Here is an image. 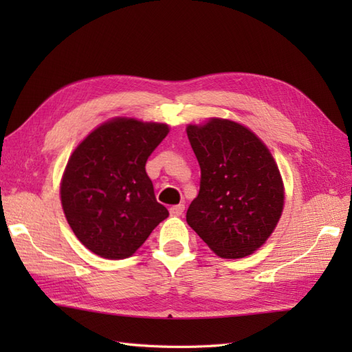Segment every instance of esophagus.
Listing matches in <instances>:
<instances>
[{
	"instance_id": "34e87169",
	"label": "esophagus",
	"mask_w": 352,
	"mask_h": 352,
	"mask_svg": "<svg viewBox=\"0 0 352 352\" xmlns=\"http://www.w3.org/2000/svg\"><path fill=\"white\" fill-rule=\"evenodd\" d=\"M184 212V204H178V206H172L169 208L170 216H182Z\"/></svg>"
}]
</instances>
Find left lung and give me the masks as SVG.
<instances>
[{"label":"left lung","mask_w":352,"mask_h":352,"mask_svg":"<svg viewBox=\"0 0 352 352\" xmlns=\"http://www.w3.org/2000/svg\"><path fill=\"white\" fill-rule=\"evenodd\" d=\"M188 138L201 180L186 221L219 257L250 256L283 212V182L271 153L246 126L227 119L189 125Z\"/></svg>","instance_id":"left-lung-1"}]
</instances>
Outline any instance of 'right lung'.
Listing matches in <instances>:
<instances>
[{
    "instance_id": "add662e5",
    "label": "right lung",
    "mask_w": 352,
    "mask_h": 352,
    "mask_svg": "<svg viewBox=\"0 0 352 352\" xmlns=\"http://www.w3.org/2000/svg\"><path fill=\"white\" fill-rule=\"evenodd\" d=\"M168 131L164 124L118 118L72 153L60 188L63 212L78 241L96 256L130 257L169 216L145 170Z\"/></svg>"
}]
</instances>
